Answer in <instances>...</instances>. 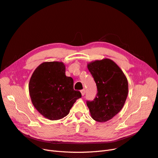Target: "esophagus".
Segmentation results:
<instances>
[{"label":"esophagus","instance_id":"34e87169","mask_svg":"<svg viewBox=\"0 0 158 158\" xmlns=\"http://www.w3.org/2000/svg\"><path fill=\"white\" fill-rule=\"evenodd\" d=\"M80 92H81V94H82V95L83 96V95H84V94H85V89H82L80 91Z\"/></svg>","mask_w":158,"mask_h":158}]
</instances>
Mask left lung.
Masks as SVG:
<instances>
[{
    "mask_svg": "<svg viewBox=\"0 0 158 158\" xmlns=\"http://www.w3.org/2000/svg\"><path fill=\"white\" fill-rule=\"evenodd\" d=\"M87 67L98 88L94 101L87 102L91 117L98 122L108 121L125 105L128 92L127 78L120 67L109 59L90 62Z\"/></svg>",
    "mask_w": 158,
    "mask_h": 158,
    "instance_id": "8db88e82",
    "label": "left lung"
}]
</instances>
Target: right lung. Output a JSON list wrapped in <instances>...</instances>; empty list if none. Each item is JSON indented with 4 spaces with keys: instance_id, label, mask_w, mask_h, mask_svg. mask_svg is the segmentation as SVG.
Wrapping results in <instances>:
<instances>
[{
    "instance_id": "obj_1",
    "label": "right lung",
    "mask_w": 158,
    "mask_h": 158,
    "mask_svg": "<svg viewBox=\"0 0 158 158\" xmlns=\"http://www.w3.org/2000/svg\"><path fill=\"white\" fill-rule=\"evenodd\" d=\"M63 62H44L33 72L29 82L33 106L41 115L51 121L66 117L76 100L82 97L74 90V81L65 74Z\"/></svg>"
}]
</instances>
